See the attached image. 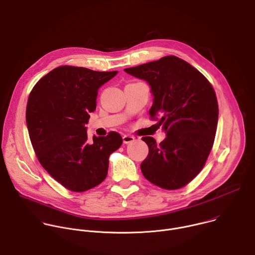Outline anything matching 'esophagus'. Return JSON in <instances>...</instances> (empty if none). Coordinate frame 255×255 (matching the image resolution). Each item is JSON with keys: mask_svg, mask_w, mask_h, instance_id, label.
Returning <instances> with one entry per match:
<instances>
[{"mask_svg": "<svg viewBox=\"0 0 255 255\" xmlns=\"http://www.w3.org/2000/svg\"><path fill=\"white\" fill-rule=\"evenodd\" d=\"M123 140H124V143H130L134 140V136L132 135H128V134H125L123 136Z\"/></svg>", "mask_w": 255, "mask_h": 255, "instance_id": "34e87169", "label": "esophagus"}]
</instances>
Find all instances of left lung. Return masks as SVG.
Wrapping results in <instances>:
<instances>
[{
	"instance_id": "obj_1",
	"label": "left lung",
	"mask_w": 255,
	"mask_h": 255,
	"mask_svg": "<svg viewBox=\"0 0 255 255\" xmlns=\"http://www.w3.org/2000/svg\"><path fill=\"white\" fill-rule=\"evenodd\" d=\"M125 71L148 83L154 96L149 115H162L159 124L166 132L160 144L142 137L148 155L141 173L161 188H182L200 173L212 148L218 123L215 91L204 75L176 56Z\"/></svg>"
}]
</instances>
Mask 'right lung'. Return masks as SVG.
I'll return each mask as SVG.
<instances>
[{"label":"right lung","mask_w":255,"mask_h":255,"mask_svg":"<svg viewBox=\"0 0 255 255\" xmlns=\"http://www.w3.org/2000/svg\"><path fill=\"white\" fill-rule=\"evenodd\" d=\"M118 74L60 66L32 89L26 109L29 136L42 167L66 189L87 191L103 182L109 158L123 143L116 131L87 137L98 89Z\"/></svg>","instance_id":"right-lung-1"}]
</instances>
